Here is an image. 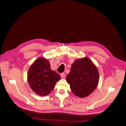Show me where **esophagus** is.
<instances>
[{"instance_id":"34e87169","label":"esophagus","mask_w":126,"mask_h":126,"mask_svg":"<svg viewBox=\"0 0 126 126\" xmlns=\"http://www.w3.org/2000/svg\"><path fill=\"white\" fill-rule=\"evenodd\" d=\"M60 76H61V77H62V78H65V74L64 73V72H63V73H62L60 74Z\"/></svg>"}]
</instances>
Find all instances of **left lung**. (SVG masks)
Here are the masks:
<instances>
[{
    "label": "left lung",
    "mask_w": 126,
    "mask_h": 126,
    "mask_svg": "<svg viewBox=\"0 0 126 126\" xmlns=\"http://www.w3.org/2000/svg\"><path fill=\"white\" fill-rule=\"evenodd\" d=\"M99 71L94 63L85 57L75 60L71 70L66 77L71 91L80 98H84L92 93L98 84Z\"/></svg>",
    "instance_id": "8db88e82"
}]
</instances>
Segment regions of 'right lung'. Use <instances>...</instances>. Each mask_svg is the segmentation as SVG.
Instances as JSON below:
<instances>
[{
    "label": "right lung",
    "mask_w": 126,
    "mask_h": 126,
    "mask_svg": "<svg viewBox=\"0 0 126 126\" xmlns=\"http://www.w3.org/2000/svg\"><path fill=\"white\" fill-rule=\"evenodd\" d=\"M60 78L58 74L51 69L49 61L44 57H40L33 63L27 74L30 87L41 96L50 94Z\"/></svg>",
    "instance_id": "obj_1"
}]
</instances>
